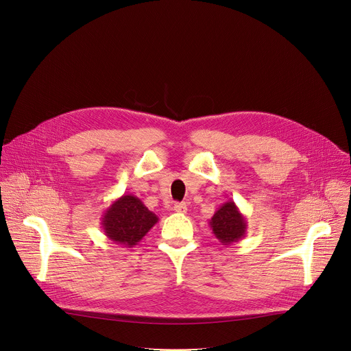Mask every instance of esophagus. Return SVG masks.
Segmentation results:
<instances>
[{
    "label": "esophagus",
    "instance_id": "1",
    "mask_svg": "<svg viewBox=\"0 0 351 351\" xmlns=\"http://www.w3.org/2000/svg\"><path fill=\"white\" fill-rule=\"evenodd\" d=\"M174 210L178 212V213H186V204H184V202L176 204L174 205Z\"/></svg>",
    "mask_w": 351,
    "mask_h": 351
}]
</instances>
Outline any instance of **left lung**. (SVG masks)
<instances>
[{
	"label": "left lung",
	"instance_id": "left-lung-1",
	"mask_svg": "<svg viewBox=\"0 0 351 351\" xmlns=\"http://www.w3.org/2000/svg\"><path fill=\"white\" fill-rule=\"evenodd\" d=\"M212 233L222 245L237 243L246 234L247 221L233 201L222 204L209 221Z\"/></svg>",
	"mask_w": 351,
	"mask_h": 351
}]
</instances>
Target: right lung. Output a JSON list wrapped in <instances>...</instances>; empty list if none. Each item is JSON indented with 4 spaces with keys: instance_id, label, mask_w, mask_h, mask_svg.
Returning <instances> with one entry per match:
<instances>
[{
    "instance_id": "add662e5",
    "label": "right lung",
    "mask_w": 351,
    "mask_h": 351,
    "mask_svg": "<svg viewBox=\"0 0 351 351\" xmlns=\"http://www.w3.org/2000/svg\"><path fill=\"white\" fill-rule=\"evenodd\" d=\"M157 222V215L132 194L115 199L101 218L105 236L123 247L136 246Z\"/></svg>"
}]
</instances>
